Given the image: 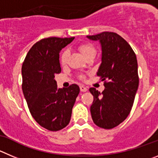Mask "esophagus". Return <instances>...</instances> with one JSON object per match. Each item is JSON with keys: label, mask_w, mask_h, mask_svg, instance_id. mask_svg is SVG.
I'll list each match as a JSON object with an SVG mask.
<instances>
[{"label": "esophagus", "mask_w": 158, "mask_h": 158, "mask_svg": "<svg viewBox=\"0 0 158 158\" xmlns=\"http://www.w3.org/2000/svg\"><path fill=\"white\" fill-rule=\"evenodd\" d=\"M79 87H80V90L82 91V92H86V91H87V87H86V86L81 85Z\"/></svg>", "instance_id": "obj_1"}]
</instances>
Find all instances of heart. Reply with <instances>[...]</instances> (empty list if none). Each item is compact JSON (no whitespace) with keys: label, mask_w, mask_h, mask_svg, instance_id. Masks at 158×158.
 <instances>
[{"label":"heart","mask_w":158,"mask_h":158,"mask_svg":"<svg viewBox=\"0 0 158 158\" xmlns=\"http://www.w3.org/2000/svg\"><path fill=\"white\" fill-rule=\"evenodd\" d=\"M78 49L80 51L81 54L84 56V57L90 54H95V48L90 44H82L78 46ZM69 57V51H64L61 55V61L63 64H65Z\"/></svg>","instance_id":"obj_1"}]
</instances>
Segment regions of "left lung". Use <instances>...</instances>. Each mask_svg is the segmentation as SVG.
Here are the masks:
<instances>
[{
	"mask_svg": "<svg viewBox=\"0 0 158 158\" xmlns=\"http://www.w3.org/2000/svg\"><path fill=\"white\" fill-rule=\"evenodd\" d=\"M88 39L99 41L101 64L97 75L104 81L102 93L89 89L94 96L90 107L95 125L105 129L116 127L129 114L139 86L136 56L131 46L115 32H103Z\"/></svg>",
	"mask_w": 158,
	"mask_h": 158,
	"instance_id": "1",
	"label": "left lung"
}]
</instances>
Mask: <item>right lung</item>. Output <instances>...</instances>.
Wrapping results in <instances>:
<instances>
[{
  "label": "right lung",
  "instance_id": "add662e5",
  "mask_svg": "<svg viewBox=\"0 0 158 158\" xmlns=\"http://www.w3.org/2000/svg\"><path fill=\"white\" fill-rule=\"evenodd\" d=\"M75 37H49L32 46L22 66L23 92L29 111L40 126L58 131L69 125L79 87L57 88L54 76L61 72L59 53Z\"/></svg>",
  "mask_w": 158,
  "mask_h": 158
}]
</instances>
